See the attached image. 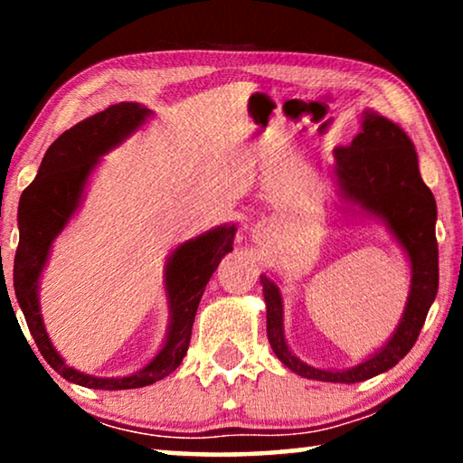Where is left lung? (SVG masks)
<instances>
[{
	"label": "left lung",
	"instance_id": "8db88e82",
	"mask_svg": "<svg viewBox=\"0 0 463 463\" xmlns=\"http://www.w3.org/2000/svg\"><path fill=\"white\" fill-rule=\"evenodd\" d=\"M333 174L341 195L380 216L409 253L412 281L404 317L378 354L351 370L326 372L300 362L284 339V307L278 286L261 276L268 307V339L273 354L289 370L308 380L355 383L388 372L417 343L439 288V249L435 237L437 203L419 171L417 151L401 127L372 109L364 114L362 132L347 146H336Z\"/></svg>",
	"mask_w": 463,
	"mask_h": 463
}]
</instances>
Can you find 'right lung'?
Listing matches in <instances>:
<instances>
[{
    "mask_svg": "<svg viewBox=\"0 0 463 463\" xmlns=\"http://www.w3.org/2000/svg\"><path fill=\"white\" fill-rule=\"evenodd\" d=\"M148 109L120 101L75 124L62 132L44 153L41 169L20 198L18 226L20 242L14 257V289L22 312H24L30 335L38 351L54 372L62 378L96 390H130L151 386L175 372L187 354L192 326L200 298L216 271L222 257L232 250L237 229L221 226L179 245L169 257L165 284L171 307V325L167 341L151 364L127 378H93L69 367L54 351L44 331L41 308H38V278L49 257L57 234L65 229L75 208L80 206L85 182H88L99 156L120 145L145 122Z\"/></svg>",
    "mask_w": 463,
    "mask_h": 463,
    "instance_id": "obj_1",
    "label": "right lung"
}]
</instances>
